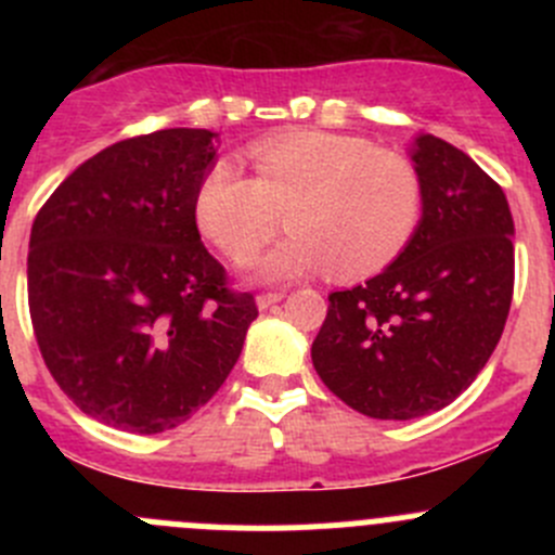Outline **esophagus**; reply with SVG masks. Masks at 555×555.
Segmentation results:
<instances>
[{
    "mask_svg": "<svg viewBox=\"0 0 555 555\" xmlns=\"http://www.w3.org/2000/svg\"><path fill=\"white\" fill-rule=\"evenodd\" d=\"M284 300V293H262V295H257V309L260 311H268L271 309V306H276V304H282Z\"/></svg>",
    "mask_w": 555,
    "mask_h": 555,
    "instance_id": "1",
    "label": "esophagus"
}]
</instances>
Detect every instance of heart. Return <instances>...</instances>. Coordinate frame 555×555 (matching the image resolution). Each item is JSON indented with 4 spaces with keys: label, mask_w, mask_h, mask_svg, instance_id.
Listing matches in <instances>:
<instances>
[{
    "label": "heart",
    "mask_w": 555,
    "mask_h": 555,
    "mask_svg": "<svg viewBox=\"0 0 555 555\" xmlns=\"http://www.w3.org/2000/svg\"><path fill=\"white\" fill-rule=\"evenodd\" d=\"M251 177L217 160L193 198L195 225L228 257H244L270 235L278 211L291 233L246 257L249 279L284 284L330 268L338 279L389 266L422 217L413 164L360 137L295 131L249 147Z\"/></svg>",
    "instance_id": "b5f03b06"
}]
</instances>
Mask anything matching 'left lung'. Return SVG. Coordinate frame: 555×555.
I'll list each match as a JSON object with an SVG mask.
<instances>
[{
  "mask_svg": "<svg viewBox=\"0 0 555 555\" xmlns=\"http://www.w3.org/2000/svg\"><path fill=\"white\" fill-rule=\"evenodd\" d=\"M422 220L405 249L330 293L311 360L335 397L408 422L456 400L500 344L513 300V215L500 184L433 133L411 144Z\"/></svg>",
  "mask_w": 555,
  "mask_h": 555,
  "instance_id": "1",
  "label": "left lung"
}]
</instances>
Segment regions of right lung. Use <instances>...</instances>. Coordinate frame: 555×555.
<instances>
[{"label": "right lung", "mask_w": 555, "mask_h": 555, "mask_svg": "<svg viewBox=\"0 0 555 555\" xmlns=\"http://www.w3.org/2000/svg\"><path fill=\"white\" fill-rule=\"evenodd\" d=\"M217 133L166 128L102 150L39 209L29 311L42 360L96 422L155 435L188 422L257 319L201 244L193 198Z\"/></svg>", "instance_id": "right-lung-1"}]
</instances>
